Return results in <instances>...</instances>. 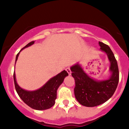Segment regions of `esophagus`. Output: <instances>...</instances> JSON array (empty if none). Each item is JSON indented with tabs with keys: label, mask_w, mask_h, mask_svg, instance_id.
Listing matches in <instances>:
<instances>
[{
	"label": "esophagus",
	"mask_w": 129,
	"mask_h": 129,
	"mask_svg": "<svg viewBox=\"0 0 129 129\" xmlns=\"http://www.w3.org/2000/svg\"><path fill=\"white\" fill-rule=\"evenodd\" d=\"M66 71L67 72V73H69V75H71V74H72V72H71L70 69V68H67Z\"/></svg>",
	"instance_id": "1"
}]
</instances>
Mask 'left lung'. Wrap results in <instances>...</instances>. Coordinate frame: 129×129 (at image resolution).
<instances>
[{
  "mask_svg": "<svg viewBox=\"0 0 129 129\" xmlns=\"http://www.w3.org/2000/svg\"><path fill=\"white\" fill-rule=\"evenodd\" d=\"M99 45L100 50L107 54L110 63V76L108 79L98 80L91 78L79 63L70 67L75 81V98L79 103L85 107H95L109 100L115 93L119 81L118 63L113 52L106 44L99 42Z\"/></svg>",
  "mask_w": 129,
  "mask_h": 129,
  "instance_id": "8db88e82",
  "label": "left lung"
}]
</instances>
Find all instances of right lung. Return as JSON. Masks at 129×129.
<instances>
[{"label":"right lung","mask_w":129,"mask_h":129,"mask_svg":"<svg viewBox=\"0 0 129 129\" xmlns=\"http://www.w3.org/2000/svg\"><path fill=\"white\" fill-rule=\"evenodd\" d=\"M35 41L28 43L20 50L16 57V62L18 59L19 53L22 50L27 48L34 44ZM69 75L67 71L63 70L57 74L39 89L34 91H28L21 88L17 84L16 79V74L14 72V81L16 90L19 97L32 109L38 110H47L53 106L55 104V100L57 98V90L59 87L63 82L65 78Z\"/></svg>","instance_id":"right-lung-1"}]
</instances>
